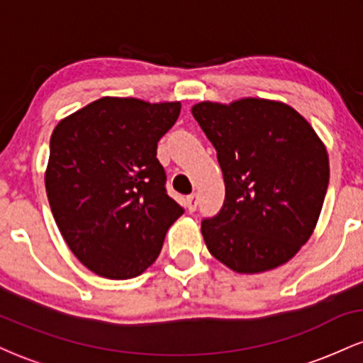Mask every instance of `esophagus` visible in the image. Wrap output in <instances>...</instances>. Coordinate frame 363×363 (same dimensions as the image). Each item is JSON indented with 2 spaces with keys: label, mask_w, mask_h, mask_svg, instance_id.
Segmentation results:
<instances>
[{
  "label": "esophagus",
  "mask_w": 363,
  "mask_h": 363,
  "mask_svg": "<svg viewBox=\"0 0 363 363\" xmlns=\"http://www.w3.org/2000/svg\"><path fill=\"white\" fill-rule=\"evenodd\" d=\"M186 206L189 211H194L198 206V194H189L186 198Z\"/></svg>",
  "instance_id": "1"
}]
</instances>
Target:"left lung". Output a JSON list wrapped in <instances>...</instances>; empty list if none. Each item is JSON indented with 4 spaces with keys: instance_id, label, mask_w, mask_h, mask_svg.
<instances>
[{
    "instance_id": "obj_1",
    "label": "left lung",
    "mask_w": 363,
    "mask_h": 363,
    "mask_svg": "<svg viewBox=\"0 0 363 363\" xmlns=\"http://www.w3.org/2000/svg\"><path fill=\"white\" fill-rule=\"evenodd\" d=\"M191 112L216 150L225 182L222 210L201 222L208 251L237 273L285 264L318 223L329 182L326 147L281 102H199Z\"/></svg>"
}]
</instances>
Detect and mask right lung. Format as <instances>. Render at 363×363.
<instances>
[{"label":"right lung","mask_w":363,"mask_h":363,"mask_svg":"<svg viewBox=\"0 0 363 363\" xmlns=\"http://www.w3.org/2000/svg\"><path fill=\"white\" fill-rule=\"evenodd\" d=\"M181 102L102 97L57 123L45 191L66 244L90 272L111 280L153 264L169 227L184 213L165 189L157 143Z\"/></svg>","instance_id":"1"}]
</instances>
